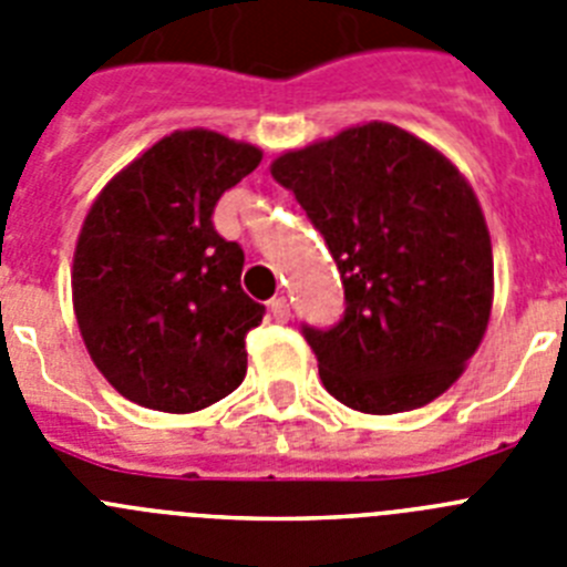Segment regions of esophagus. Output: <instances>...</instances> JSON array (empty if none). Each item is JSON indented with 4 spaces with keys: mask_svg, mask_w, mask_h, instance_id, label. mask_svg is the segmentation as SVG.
<instances>
[{
    "mask_svg": "<svg viewBox=\"0 0 567 567\" xmlns=\"http://www.w3.org/2000/svg\"><path fill=\"white\" fill-rule=\"evenodd\" d=\"M269 318H272L275 323H287V320H289V300L287 298L269 300Z\"/></svg>",
    "mask_w": 567,
    "mask_h": 567,
    "instance_id": "1",
    "label": "esophagus"
}]
</instances>
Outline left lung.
<instances>
[{"label": "left lung", "mask_w": 567, "mask_h": 567, "mask_svg": "<svg viewBox=\"0 0 567 567\" xmlns=\"http://www.w3.org/2000/svg\"><path fill=\"white\" fill-rule=\"evenodd\" d=\"M269 169L343 280V318L303 327L327 392L363 414L440 398L483 343L494 300L491 235L465 175L385 122L289 150Z\"/></svg>", "instance_id": "obj_1"}]
</instances>
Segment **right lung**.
<instances>
[{
  "instance_id": "add662e5",
  "label": "right lung",
  "mask_w": 567,
  "mask_h": 567,
  "mask_svg": "<svg viewBox=\"0 0 567 567\" xmlns=\"http://www.w3.org/2000/svg\"><path fill=\"white\" fill-rule=\"evenodd\" d=\"M260 150L175 130L90 207L73 255V312L99 372L144 409L202 412L247 374V332L267 309L240 289L244 249L213 227Z\"/></svg>"
}]
</instances>
